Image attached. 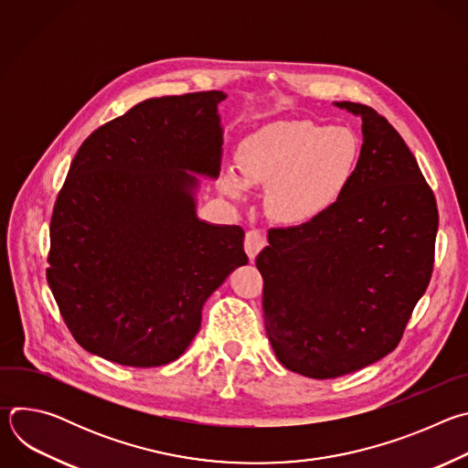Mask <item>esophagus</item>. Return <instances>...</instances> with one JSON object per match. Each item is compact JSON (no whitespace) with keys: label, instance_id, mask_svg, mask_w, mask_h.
Wrapping results in <instances>:
<instances>
[{"label":"esophagus","instance_id":"obj_1","mask_svg":"<svg viewBox=\"0 0 468 468\" xmlns=\"http://www.w3.org/2000/svg\"><path fill=\"white\" fill-rule=\"evenodd\" d=\"M264 244H266V239H264V235H262L261 231L251 229V231H248V233H246V239H244V250H246V253H248V257H250V259H255V257H257V253L264 248Z\"/></svg>","mask_w":468,"mask_h":468}]
</instances>
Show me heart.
<instances>
[{"label": "heart", "instance_id": "obj_1", "mask_svg": "<svg viewBox=\"0 0 468 468\" xmlns=\"http://www.w3.org/2000/svg\"><path fill=\"white\" fill-rule=\"evenodd\" d=\"M361 163V141L350 127L313 120H280L248 135L237 150L242 179L226 172L220 185L240 197L246 185L266 186L272 220L305 226L335 207Z\"/></svg>", "mask_w": 468, "mask_h": 468}]
</instances>
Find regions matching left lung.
<instances>
[{
	"mask_svg": "<svg viewBox=\"0 0 468 468\" xmlns=\"http://www.w3.org/2000/svg\"><path fill=\"white\" fill-rule=\"evenodd\" d=\"M357 174L322 218L271 229L255 259L266 335L278 361L313 379L339 378L390 354L428 289L439 213L419 163L372 107Z\"/></svg>",
	"mask_w": 468,
	"mask_h": 468,
	"instance_id": "8db88e82",
	"label": "left lung"
}]
</instances>
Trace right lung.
<instances>
[{
    "instance_id": "add662e5",
    "label": "right lung",
    "mask_w": 468,
    "mask_h": 468,
    "mask_svg": "<svg viewBox=\"0 0 468 468\" xmlns=\"http://www.w3.org/2000/svg\"><path fill=\"white\" fill-rule=\"evenodd\" d=\"M222 90L146 100L78 150L49 224L48 285L74 339L123 367L176 361L207 298L248 262L244 231L199 220L220 174Z\"/></svg>"
}]
</instances>
